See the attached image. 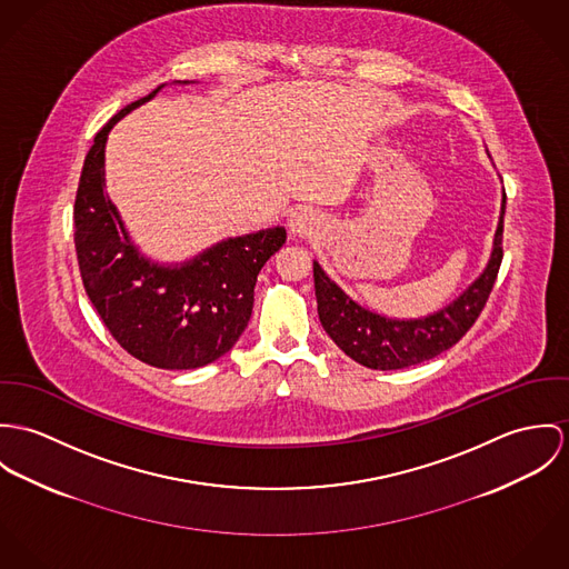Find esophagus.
Wrapping results in <instances>:
<instances>
[{"label": "esophagus", "mask_w": 569, "mask_h": 569, "mask_svg": "<svg viewBox=\"0 0 569 569\" xmlns=\"http://www.w3.org/2000/svg\"><path fill=\"white\" fill-rule=\"evenodd\" d=\"M318 224H320V222H318L316 213L308 211V209H299V211H295V213L290 216V222H288L290 231H292L295 236H299V238L316 233V231H318Z\"/></svg>", "instance_id": "esophagus-1"}]
</instances>
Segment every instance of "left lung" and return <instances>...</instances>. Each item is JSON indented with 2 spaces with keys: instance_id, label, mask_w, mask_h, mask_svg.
Returning <instances> with one entry per match:
<instances>
[{
  "instance_id": "obj_1",
  "label": "left lung",
  "mask_w": 569,
  "mask_h": 569,
  "mask_svg": "<svg viewBox=\"0 0 569 569\" xmlns=\"http://www.w3.org/2000/svg\"><path fill=\"white\" fill-rule=\"evenodd\" d=\"M506 193L485 272L447 308L423 318H386L358 306L315 261L318 318L327 336L358 365L376 371H397L432 360L453 347L485 310L502 263Z\"/></svg>"
}]
</instances>
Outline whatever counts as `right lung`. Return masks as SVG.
Returning a JSON list of instances; mask_svg holds the SVG:
<instances>
[{
  "mask_svg": "<svg viewBox=\"0 0 569 569\" xmlns=\"http://www.w3.org/2000/svg\"><path fill=\"white\" fill-rule=\"evenodd\" d=\"M161 87L96 134L76 191L73 244L87 297L120 347L150 367L188 371L238 342L253 312L257 274L283 247L286 229L229 238L181 266H159L137 251L104 191V146L116 122Z\"/></svg>",
  "mask_w": 569,
  "mask_h": 569,
  "instance_id": "obj_1",
  "label": "right lung"
}]
</instances>
